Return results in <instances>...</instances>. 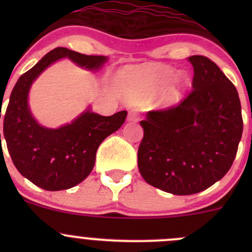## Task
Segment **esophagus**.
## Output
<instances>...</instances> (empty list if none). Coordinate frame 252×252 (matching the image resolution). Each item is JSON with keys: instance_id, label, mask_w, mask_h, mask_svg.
<instances>
[{"instance_id": "esophagus-1", "label": "esophagus", "mask_w": 252, "mask_h": 252, "mask_svg": "<svg viewBox=\"0 0 252 252\" xmlns=\"http://www.w3.org/2000/svg\"><path fill=\"white\" fill-rule=\"evenodd\" d=\"M139 121V116L138 113H136L135 111H130L128 113V122H131V123H134V122H138Z\"/></svg>"}]
</instances>
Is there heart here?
Listing matches in <instances>:
<instances>
[{
  "instance_id": "heart-1",
  "label": "heart",
  "mask_w": 252,
  "mask_h": 252,
  "mask_svg": "<svg viewBox=\"0 0 252 252\" xmlns=\"http://www.w3.org/2000/svg\"><path fill=\"white\" fill-rule=\"evenodd\" d=\"M118 81L126 97L133 102H146L163 95V101L173 105L182 100L190 86L188 73L175 74L164 65L129 68L119 73Z\"/></svg>"
}]
</instances>
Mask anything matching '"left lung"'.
I'll return each mask as SVG.
<instances>
[{"mask_svg": "<svg viewBox=\"0 0 252 252\" xmlns=\"http://www.w3.org/2000/svg\"><path fill=\"white\" fill-rule=\"evenodd\" d=\"M194 90L175 107L150 111L138 167L150 185L191 195L222 179L232 167L243 134L238 91L218 65L191 56Z\"/></svg>", "mask_w": 252, "mask_h": 252, "instance_id": "8db88e82", "label": "left lung"}]
</instances>
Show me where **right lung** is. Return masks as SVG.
<instances>
[{"label":"right lung","mask_w":252,"mask_h":252,"mask_svg":"<svg viewBox=\"0 0 252 252\" xmlns=\"http://www.w3.org/2000/svg\"><path fill=\"white\" fill-rule=\"evenodd\" d=\"M63 58L91 72L101 69L108 61L106 56L55 48L18 79L3 118L4 140L18 172L48 191L70 189L83 182L93 171L101 142L118 130L126 118V111L105 117L89 106L74 121L60 128L37 123L29 107L30 88L46 68Z\"/></svg>","instance_id":"1"}]
</instances>
